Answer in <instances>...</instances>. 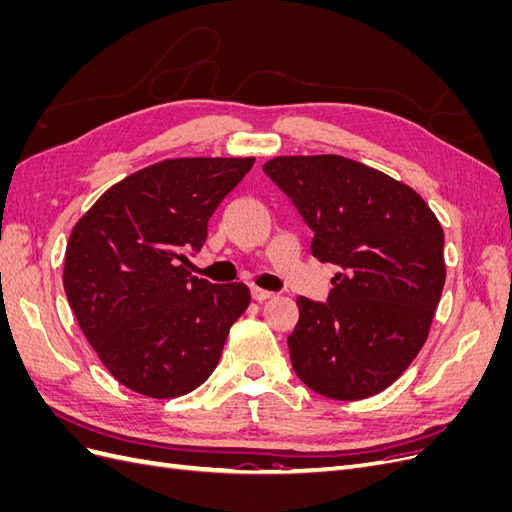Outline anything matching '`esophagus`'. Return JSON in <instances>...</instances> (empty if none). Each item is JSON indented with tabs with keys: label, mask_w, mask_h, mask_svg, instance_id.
Segmentation results:
<instances>
[{
	"label": "esophagus",
	"mask_w": 512,
	"mask_h": 512,
	"mask_svg": "<svg viewBox=\"0 0 512 512\" xmlns=\"http://www.w3.org/2000/svg\"><path fill=\"white\" fill-rule=\"evenodd\" d=\"M271 297H273V292H271V290L258 288V286H254V288H252V299H254V301H267V299H271Z\"/></svg>",
	"instance_id": "1"
}]
</instances>
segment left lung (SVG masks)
<instances>
[{"instance_id": "8db88e82", "label": "left lung", "mask_w": 512, "mask_h": 512, "mask_svg": "<svg viewBox=\"0 0 512 512\" xmlns=\"http://www.w3.org/2000/svg\"><path fill=\"white\" fill-rule=\"evenodd\" d=\"M262 170L312 228V254L339 267L327 303L297 299L294 374L339 401L384 391L423 348L440 301V222L408 185L333 153L280 156Z\"/></svg>"}]
</instances>
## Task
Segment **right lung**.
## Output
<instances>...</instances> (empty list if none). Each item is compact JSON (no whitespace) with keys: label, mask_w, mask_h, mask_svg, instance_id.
I'll list each match as a JSON object with an SVG mask.
<instances>
[{"label":"right lung","mask_w":512,"mask_h":512,"mask_svg":"<svg viewBox=\"0 0 512 512\" xmlns=\"http://www.w3.org/2000/svg\"><path fill=\"white\" fill-rule=\"evenodd\" d=\"M254 158H179L106 190L72 228L64 290L76 322L128 389L179 397L218 365L228 331L250 305L241 282L188 273L207 222Z\"/></svg>","instance_id":"obj_1"}]
</instances>
